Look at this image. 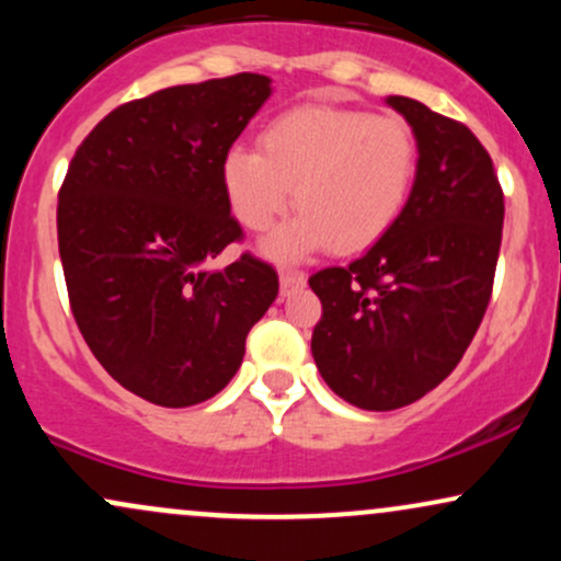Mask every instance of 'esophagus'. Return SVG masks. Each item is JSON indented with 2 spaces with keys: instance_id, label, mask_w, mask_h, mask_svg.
<instances>
[{
  "instance_id": "34e87169",
  "label": "esophagus",
  "mask_w": 561,
  "mask_h": 561,
  "mask_svg": "<svg viewBox=\"0 0 561 561\" xmlns=\"http://www.w3.org/2000/svg\"><path fill=\"white\" fill-rule=\"evenodd\" d=\"M279 287H282V295H289V293H295V289H302V287H306V274L282 272L279 274Z\"/></svg>"
}]
</instances>
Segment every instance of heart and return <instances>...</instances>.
Masks as SVG:
<instances>
[{"label": "heart", "mask_w": 561, "mask_h": 561, "mask_svg": "<svg viewBox=\"0 0 561 561\" xmlns=\"http://www.w3.org/2000/svg\"><path fill=\"white\" fill-rule=\"evenodd\" d=\"M416 171L420 147L398 115L298 105L263 126L259 150L231 147L221 186L250 231L274 227L295 199L298 216L263 242L268 259L293 263L330 244L358 253L382 240L409 205Z\"/></svg>", "instance_id": "heart-1"}]
</instances>
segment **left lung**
<instances>
[{
    "label": "left lung",
    "mask_w": 561,
    "mask_h": 561,
    "mask_svg": "<svg viewBox=\"0 0 561 561\" xmlns=\"http://www.w3.org/2000/svg\"><path fill=\"white\" fill-rule=\"evenodd\" d=\"M385 102L420 147L409 205L362 259L308 279L324 308L311 337L319 375L366 411L420 401L456 369L485 317L504 227L480 139L409 96Z\"/></svg>",
    "instance_id": "obj_1"
}]
</instances>
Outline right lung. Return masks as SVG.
I'll return each mask as SVG.
<instances>
[{"label":"right lung","mask_w":561,"mask_h":561,"mask_svg":"<svg viewBox=\"0 0 561 561\" xmlns=\"http://www.w3.org/2000/svg\"><path fill=\"white\" fill-rule=\"evenodd\" d=\"M268 96L261 73L160 89L105 115L68 165L57 242L70 311L107 375L150 403L184 409L227 388L279 293L250 253L208 266L242 237L224 156Z\"/></svg>","instance_id":"right-lung-1"}]
</instances>
